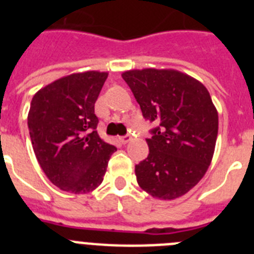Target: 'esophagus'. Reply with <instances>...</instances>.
Listing matches in <instances>:
<instances>
[{
	"label": "esophagus",
	"mask_w": 254,
	"mask_h": 254,
	"mask_svg": "<svg viewBox=\"0 0 254 254\" xmlns=\"http://www.w3.org/2000/svg\"><path fill=\"white\" fill-rule=\"evenodd\" d=\"M131 136H129V134H125V136H121L120 137V141L122 143H127V142H129V141H131Z\"/></svg>",
	"instance_id": "34e87169"
}]
</instances>
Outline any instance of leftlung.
Masks as SVG:
<instances>
[{
  "instance_id": "left-lung-1",
  "label": "left lung",
  "mask_w": 254,
  "mask_h": 254,
  "mask_svg": "<svg viewBox=\"0 0 254 254\" xmlns=\"http://www.w3.org/2000/svg\"><path fill=\"white\" fill-rule=\"evenodd\" d=\"M122 77L155 125L146 138L149 155L134 167L137 183L160 199L186 194L212 160L219 117L210 93L196 78L176 69H132Z\"/></svg>"
}]
</instances>
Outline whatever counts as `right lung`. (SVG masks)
Listing matches in <instances>:
<instances>
[{
    "mask_svg": "<svg viewBox=\"0 0 254 254\" xmlns=\"http://www.w3.org/2000/svg\"><path fill=\"white\" fill-rule=\"evenodd\" d=\"M108 77L87 71L58 78L31 100L29 133L40 168L60 190L87 193L103 182L116 146L96 132L94 105Z\"/></svg>",
    "mask_w": 254,
    "mask_h": 254,
    "instance_id": "obj_1",
    "label": "right lung"
}]
</instances>
